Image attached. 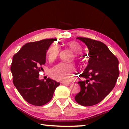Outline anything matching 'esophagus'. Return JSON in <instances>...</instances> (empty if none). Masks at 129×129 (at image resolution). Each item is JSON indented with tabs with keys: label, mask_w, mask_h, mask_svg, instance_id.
I'll return each instance as SVG.
<instances>
[{
	"label": "esophagus",
	"mask_w": 129,
	"mask_h": 129,
	"mask_svg": "<svg viewBox=\"0 0 129 129\" xmlns=\"http://www.w3.org/2000/svg\"><path fill=\"white\" fill-rule=\"evenodd\" d=\"M61 84H63V85H65V86H70V83L62 82V83H61Z\"/></svg>",
	"instance_id": "34e87169"
}]
</instances>
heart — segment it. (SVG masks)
Masks as SVG:
<instances>
[{"label": "heart", "mask_w": 129, "mask_h": 129, "mask_svg": "<svg viewBox=\"0 0 129 129\" xmlns=\"http://www.w3.org/2000/svg\"><path fill=\"white\" fill-rule=\"evenodd\" d=\"M67 46L75 53V59H79L78 54L82 51V47L80 44L75 42H69ZM60 47L56 45H52L47 49V57L49 60H53L59 56ZM76 71L75 65L73 63L67 64L65 63H60L53 67L49 71V75L53 79L61 82H68L73 79L75 76V72Z\"/></svg>", "instance_id": "obj_1"}]
</instances>
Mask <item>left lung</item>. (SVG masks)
<instances>
[{
	"label": "left lung",
	"instance_id": "1",
	"mask_svg": "<svg viewBox=\"0 0 129 129\" xmlns=\"http://www.w3.org/2000/svg\"><path fill=\"white\" fill-rule=\"evenodd\" d=\"M89 49V64L80 77V91L75 99L79 105L91 106L102 101L112 90L119 76V60L107 46L98 40L77 38Z\"/></svg>",
	"mask_w": 129,
	"mask_h": 129
}]
</instances>
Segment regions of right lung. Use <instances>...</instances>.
<instances>
[{"mask_svg": "<svg viewBox=\"0 0 129 129\" xmlns=\"http://www.w3.org/2000/svg\"><path fill=\"white\" fill-rule=\"evenodd\" d=\"M56 39L26 43L14 54L10 67L13 83L23 98L31 105L42 106L50 102L59 83L47 78L39 79L43 70L47 50Z\"/></svg>", "mask_w": 129, "mask_h": 129, "instance_id": "add662e5", "label": "right lung"}]
</instances>
